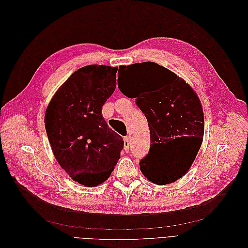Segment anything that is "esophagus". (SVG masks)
Wrapping results in <instances>:
<instances>
[{
    "instance_id": "esophagus-1",
    "label": "esophagus",
    "mask_w": 248,
    "mask_h": 248,
    "mask_svg": "<svg viewBox=\"0 0 248 248\" xmlns=\"http://www.w3.org/2000/svg\"><path fill=\"white\" fill-rule=\"evenodd\" d=\"M129 144H130V141H129V137L126 136L124 137V150L126 152L129 151Z\"/></svg>"
}]
</instances>
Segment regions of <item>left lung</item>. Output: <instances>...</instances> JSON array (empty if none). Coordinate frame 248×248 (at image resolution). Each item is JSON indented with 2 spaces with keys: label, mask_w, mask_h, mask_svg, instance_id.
<instances>
[{
  "label": "left lung",
  "mask_w": 248,
  "mask_h": 248,
  "mask_svg": "<svg viewBox=\"0 0 248 248\" xmlns=\"http://www.w3.org/2000/svg\"><path fill=\"white\" fill-rule=\"evenodd\" d=\"M133 85L119 88L145 115L150 131V149L140 160L148 181L168 185L190 170L204 136V112L196 92L182 78L155 62L121 65ZM119 87V86H118ZM161 148L151 153V148Z\"/></svg>",
  "instance_id": "1"
}]
</instances>
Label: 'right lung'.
I'll use <instances>...</instances> for the list:
<instances>
[{"label":"right lung","instance_id":"right-lung-1","mask_svg":"<svg viewBox=\"0 0 248 248\" xmlns=\"http://www.w3.org/2000/svg\"><path fill=\"white\" fill-rule=\"evenodd\" d=\"M117 70V66L98 64L76 70L46 109L45 129L57 162L86 186L109 178L124 146L122 137L102 115V107L116 89Z\"/></svg>","mask_w":248,"mask_h":248}]
</instances>
